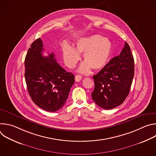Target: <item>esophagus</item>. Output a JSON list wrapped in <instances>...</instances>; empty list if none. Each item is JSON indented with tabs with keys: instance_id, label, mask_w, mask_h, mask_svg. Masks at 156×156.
<instances>
[{
	"instance_id": "1",
	"label": "esophagus",
	"mask_w": 156,
	"mask_h": 156,
	"mask_svg": "<svg viewBox=\"0 0 156 156\" xmlns=\"http://www.w3.org/2000/svg\"><path fill=\"white\" fill-rule=\"evenodd\" d=\"M75 81H76L78 82V81H80L81 80V79H82V76H81V75H77L75 76Z\"/></svg>"
}]
</instances>
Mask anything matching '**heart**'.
I'll return each instance as SVG.
<instances>
[{"label": "heart", "mask_w": 156, "mask_h": 156, "mask_svg": "<svg viewBox=\"0 0 156 156\" xmlns=\"http://www.w3.org/2000/svg\"><path fill=\"white\" fill-rule=\"evenodd\" d=\"M112 45L107 38L95 34L80 39L75 46V50L71 46L63 48V57L65 64L72 69L80 58L79 54H83L84 62L81 65L79 71L87 73L92 68L94 70L102 69L107 64Z\"/></svg>", "instance_id": "obj_1"}]
</instances>
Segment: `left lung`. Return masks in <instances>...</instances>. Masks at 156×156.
I'll use <instances>...</instances> for the list:
<instances>
[{
    "mask_svg": "<svg viewBox=\"0 0 156 156\" xmlns=\"http://www.w3.org/2000/svg\"><path fill=\"white\" fill-rule=\"evenodd\" d=\"M134 58L128 43L119 56L111 59L96 75L92 99L100 107L108 110L121 105L128 96L135 73Z\"/></svg>",
    "mask_w": 156,
    "mask_h": 156,
    "instance_id": "1",
    "label": "left lung"
}]
</instances>
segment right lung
Returning <instances> with one entry per match:
<instances>
[{"instance_id":"1","label":"right lung","mask_w":156,"mask_h":156,"mask_svg":"<svg viewBox=\"0 0 156 156\" xmlns=\"http://www.w3.org/2000/svg\"><path fill=\"white\" fill-rule=\"evenodd\" d=\"M43 51L39 37L31 44L25 57V81L34 103L44 110L55 112L65 105L75 76L56 62L53 53L44 57Z\"/></svg>"}]
</instances>
